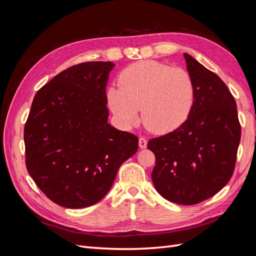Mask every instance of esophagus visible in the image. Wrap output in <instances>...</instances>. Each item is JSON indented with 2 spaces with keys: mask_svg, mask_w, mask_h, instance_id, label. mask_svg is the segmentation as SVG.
<instances>
[{
  "mask_svg": "<svg viewBox=\"0 0 256 256\" xmlns=\"http://www.w3.org/2000/svg\"><path fill=\"white\" fill-rule=\"evenodd\" d=\"M138 146L141 147V148H146L147 146V140L144 138V136H141L140 138H138Z\"/></svg>",
  "mask_w": 256,
  "mask_h": 256,
  "instance_id": "esophagus-1",
  "label": "esophagus"
}]
</instances>
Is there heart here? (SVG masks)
<instances>
[{
  "mask_svg": "<svg viewBox=\"0 0 256 256\" xmlns=\"http://www.w3.org/2000/svg\"><path fill=\"white\" fill-rule=\"evenodd\" d=\"M118 86L108 90V102L120 125H136L141 108L144 125L159 134L180 127L196 100L191 74L156 60H140L126 67L118 76Z\"/></svg>",
  "mask_w": 256,
  "mask_h": 256,
  "instance_id": "heart-1",
  "label": "heart"
}]
</instances>
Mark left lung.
Instances as JSON below:
<instances>
[{"instance_id":"left-lung-1","label":"left lung","mask_w":256,"mask_h":256,"mask_svg":"<svg viewBox=\"0 0 256 256\" xmlns=\"http://www.w3.org/2000/svg\"><path fill=\"white\" fill-rule=\"evenodd\" d=\"M196 85L192 111L180 127L148 141L156 157L154 188L170 202L194 205L218 193L234 173L242 136L235 98L218 76L187 53Z\"/></svg>"}]
</instances>
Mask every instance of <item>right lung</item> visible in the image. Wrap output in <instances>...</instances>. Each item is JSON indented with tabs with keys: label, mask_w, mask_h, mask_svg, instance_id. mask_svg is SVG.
Wrapping results in <instances>:
<instances>
[{
	"label": "right lung",
	"mask_w": 256,
	"mask_h": 256,
	"mask_svg": "<svg viewBox=\"0 0 256 256\" xmlns=\"http://www.w3.org/2000/svg\"><path fill=\"white\" fill-rule=\"evenodd\" d=\"M112 62L67 68L36 92L24 126L28 172L48 198L66 208L99 202L136 136L108 122L106 86Z\"/></svg>",
	"instance_id": "right-lung-1"
}]
</instances>
